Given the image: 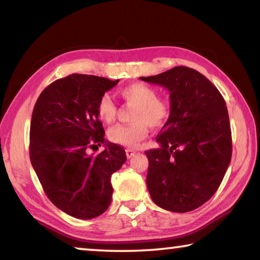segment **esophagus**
<instances>
[{
    "label": "esophagus",
    "mask_w": 260,
    "mask_h": 260,
    "mask_svg": "<svg viewBox=\"0 0 260 260\" xmlns=\"http://www.w3.org/2000/svg\"><path fill=\"white\" fill-rule=\"evenodd\" d=\"M135 150H133V149H126V156L127 158H132L134 155H135Z\"/></svg>",
    "instance_id": "esophagus-1"
}]
</instances>
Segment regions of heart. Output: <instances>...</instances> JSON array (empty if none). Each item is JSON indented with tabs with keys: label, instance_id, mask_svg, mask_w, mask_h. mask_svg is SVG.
<instances>
[{
	"label": "heart",
	"instance_id": "1",
	"mask_svg": "<svg viewBox=\"0 0 260 260\" xmlns=\"http://www.w3.org/2000/svg\"><path fill=\"white\" fill-rule=\"evenodd\" d=\"M125 102L134 107L129 125H117L110 128L108 138L112 143L122 147H136L149 134V127L158 128L165 124L171 114L170 103L158 98L152 87L135 82L120 89ZM98 114L105 124H111L117 117V107L109 95H103L98 103Z\"/></svg>",
	"mask_w": 260,
	"mask_h": 260
}]
</instances>
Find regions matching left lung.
<instances>
[{"label":"left lung","instance_id":"1","mask_svg":"<svg viewBox=\"0 0 260 260\" xmlns=\"http://www.w3.org/2000/svg\"><path fill=\"white\" fill-rule=\"evenodd\" d=\"M141 80L170 91L171 114L146 151L147 186L152 201L172 212H189L217 191L232 158V132L226 102L203 74L175 67Z\"/></svg>","mask_w":260,"mask_h":260}]
</instances>
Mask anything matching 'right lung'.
<instances>
[{
  "mask_svg": "<svg viewBox=\"0 0 260 260\" xmlns=\"http://www.w3.org/2000/svg\"><path fill=\"white\" fill-rule=\"evenodd\" d=\"M119 80L71 74L50 83L35 103L29 158L48 199L65 213L93 219L112 199L111 175L126 161L124 148L104 139L100 99ZM106 149L89 155L87 148Z\"/></svg>",
  "mask_w": 260,
  "mask_h": 260,
  "instance_id": "add662e5",
  "label": "right lung"
}]
</instances>
